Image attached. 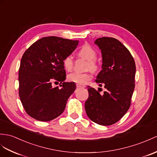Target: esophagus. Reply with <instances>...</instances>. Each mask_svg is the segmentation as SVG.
Here are the masks:
<instances>
[{
    "instance_id": "1",
    "label": "esophagus",
    "mask_w": 157,
    "mask_h": 157,
    "mask_svg": "<svg viewBox=\"0 0 157 157\" xmlns=\"http://www.w3.org/2000/svg\"><path fill=\"white\" fill-rule=\"evenodd\" d=\"M76 88H77V89H80V88H84V87H85V86H82V85H78V84H76Z\"/></svg>"
}]
</instances>
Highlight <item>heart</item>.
Returning <instances> with one entry per match:
<instances>
[{"instance_id": "1", "label": "heart", "mask_w": 157, "mask_h": 157, "mask_svg": "<svg viewBox=\"0 0 157 157\" xmlns=\"http://www.w3.org/2000/svg\"><path fill=\"white\" fill-rule=\"evenodd\" d=\"M79 56L88 60L87 68L93 71H96L98 68V64L97 62V52L95 50L88 44H83L78 51ZM63 64L64 69L67 71H71L73 68L74 60L72 56L68 55L64 57L63 60ZM92 78V75L90 72H72L67 76L68 81L71 82H75L80 85H84Z\"/></svg>"}]
</instances>
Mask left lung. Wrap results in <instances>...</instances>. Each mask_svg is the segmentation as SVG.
Wrapping results in <instances>:
<instances>
[{
	"mask_svg": "<svg viewBox=\"0 0 157 157\" xmlns=\"http://www.w3.org/2000/svg\"><path fill=\"white\" fill-rule=\"evenodd\" d=\"M94 43L101 50L102 70L97 76L99 86L106 89L101 94L88 86L89 98L85 102L87 116L94 123L111 125L128 111L135 89V62L128 50L112 37L97 39Z\"/></svg>",
	"mask_w": 157,
	"mask_h": 157,
	"instance_id": "8db88e82",
	"label": "left lung"
}]
</instances>
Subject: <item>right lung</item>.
Wrapping results in <instances>:
<instances>
[{"label": "right lung", "mask_w": 157, "mask_h": 157, "mask_svg": "<svg viewBox=\"0 0 157 157\" xmlns=\"http://www.w3.org/2000/svg\"><path fill=\"white\" fill-rule=\"evenodd\" d=\"M78 40L57 36L43 37L34 43L22 56L18 72V93L26 113L34 119L50 121L62 114L74 93V82H64V57L77 47ZM60 82V89L53 87Z\"/></svg>", "instance_id": "add662e5"}]
</instances>
